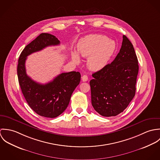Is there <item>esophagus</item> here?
<instances>
[{"label": "esophagus", "mask_w": 160, "mask_h": 160, "mask_svg": "<svg viewBox=\"0 0 160 160\" xmlns=\"http://www.w3.org/2000/svg\"><path fill=\"white\" fill-rule=\"evenodd\" d=\"M82 80L83 82H86L87 81H88V76L86 74H84L82 76Z\"/></svg>", "instance_id": "34e87169"}]
</instances>
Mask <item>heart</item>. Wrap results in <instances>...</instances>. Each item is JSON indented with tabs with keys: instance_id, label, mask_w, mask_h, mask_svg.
<instances>
[{
	"instance_id": "1",
	"label": "heart",
	"mask_w": 160,
	"mask_h": 160,
	"mask_svg": "<svg viewBox=\"0 0 160 160\" xmlns=\"http://www.w3.org/2000/svg\"><path fill=\"white\" fill-rule=\"evenodd\" d=\"M116 48L115 41L102 34H92L83 38L78 46V50L83 57H89L88 67L95 70L104 68L110 62ZM72 58L78 63L80 58L76 52Z\"/></svg>"
}]
</instances>
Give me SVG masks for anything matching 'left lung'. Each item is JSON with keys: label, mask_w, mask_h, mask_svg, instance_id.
<instances>
[{"label": "left lung", "mask_w": 160, "mask_h": 160, "mask_svg": "<svg viewBox=\"0 0 160 160\" xmlns=\"http://www.w3.org/2000/svg\"><path fill=\"white\" fill-rule=\"evenodd\" d=\"M138 72L137 55L126 36L119 52L110 64L92 74L90 81L92 105L103 116H114L122 112L136 94Z\"/></svg>", "instance_id": "8db88e82"}]
</instances>
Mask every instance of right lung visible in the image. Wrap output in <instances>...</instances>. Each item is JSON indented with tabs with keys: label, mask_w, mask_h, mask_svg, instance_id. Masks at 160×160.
<instances>
[{
	"label": "right lung",
	"mask_w": 160,
	"mask_h": 160,
	"mask_svg": "<svg viewBox=\"0 0 160 160\" xmlns=\"http://www.w3.org/2000/svg\"><path fill=\"white\" fill-rule=\"evenodd\" d=\"M60 43L53 35L41 34L23 49L17 67L18 82L29 106L37 114L50 118L57 117L67 109L72 92L80 82L81 74L76 71L63 72L53 81L41 84L27 75L25 62L30 54Z\"/></svg>",
	"instance_id": "obj_1"
}]
</instances>
